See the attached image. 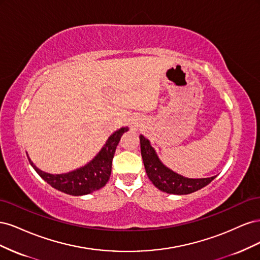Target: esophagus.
Wrapping results in <instances>:
<instances>
[{
	"instance_id": "34e87169",
	"label": "esophagus",
	"mask_w": 260,
	"mask_h": 260,
	"mask_svg": "<svg viewBox=\"0 0 260 260\" xmlns=\"http://www.w3.org/2000/svg\"><path fill=\"white\" fill-rule=\"evenodd\" d=\"M143 124V119L141 117H135L132 119V122H131V128L132 130H138L140 127H142Z\"/></svg>"
}]
</instances>
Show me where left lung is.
Listing matches in <instances>:
<instances>
[{
  "mask_svg": "<svg viewBox=\"0 0 260 260\" xmlns=\"http://www.w3.org/2000/svg\"><path fill=\"white\" fill-rule=\"evenodd\" d=\"M140 144L147 177L162 192L177 195L190 194L201 190L216 178L214 176L210 178L192 179L181 176L162 164L149 140L142 135L140 136Z\"/></svg>",
  "mask_w": 260,
  "mask_h": 260,
  "instance_id": "obj_1",
  "label": "left lung"
}]
</instances>
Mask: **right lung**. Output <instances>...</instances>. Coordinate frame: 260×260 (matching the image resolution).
<instances>
[{"instance_id": "1", "label": "right lung", "mask_w": 260, "mask_h": 260, "mask_svg": "<svg viewBox=\"0 0 260 260\" xmlns=\"http://www.w3.org/2000/svg\"><path fill=\"white\" fill-rule=\"evenodd\" d=\"M128 130V127H122L119 130L115 131L107 139L104 146L101 148V151L92 160L84 165V166L66 172V174H49V172L39 169L31 161L29 156L28 159L31 166L37 171V174L52 187L74 196L90 194L94 191L100 190L107 183L112 172V161L116 147L119 143L121 136Z\"/></svg>"}]
</instances>
